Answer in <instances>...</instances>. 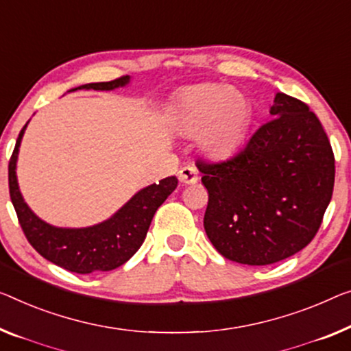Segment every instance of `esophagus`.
I'll use <instances>...</instances> for the list:
<instances>
[{
  "label": "esophagus",
  "mask_w": 351,
  "mask_h": 351,
  "mask_svg": "<svg viewBox=\"0 0 351 351\" xmlns=\"http://www.w3.org/2000/svg\"><path fill=\"white\" fill-rule=\"evenodd\" d=\"M178 176H180V181L184 182V184H195L198 181V170L192 165L182 167Z\"/></svg>",
  "instance_id": "1"
}]
</instances>
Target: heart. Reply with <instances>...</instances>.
Segmentation results:
<instances>
[{
	"instance_id": "1",
	"label": "heart",
	"mask_w": 351,
	"mask_h": 351,
	"mask_svg": "<svg viewBox=\"0 0 351 351\" xmlns=\"http://www.w3.org/2000/svg\"><path fill=\"white\" fill-rule=\"evenodd\" d=\"M250 107L243 93L216 83L186 88L178 96L171 121L182 135H198L202 149L213 158L232 154L243 142Z\"/></svg>"
}]
</instances>
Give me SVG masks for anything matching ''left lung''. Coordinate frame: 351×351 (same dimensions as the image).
Segmentation results:
<instances>
[{
	"instance_id": "left-lung-1",
	"label": "left lung",
	"mask_w": 351,
	"mask_h": 351,
	"mask_svg": "<svg viewBox=\"0 0 351 351\" xmlns=\"http://www.w3.org/2000/svg\"><path fill=\"white\" fill-rule=\"evenodd\" d=\"M268 123L230 159H198L208 191L203 226L223 257L271 265L300 252L322 226L334 189V153L317 114L277 93Z\"/></svg>"
}]
</instances>
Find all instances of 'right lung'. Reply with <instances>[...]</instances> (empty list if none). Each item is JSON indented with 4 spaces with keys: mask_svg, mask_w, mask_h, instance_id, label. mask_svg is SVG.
Wrapping results in <instances>:
<instances>
[{
    "mask_svg": "<svg viewBox=\"0 0 351 351\" xmlns=\"http://www.w3.org/2000/svg\"><path fill=\"white\" fill-rule=\"evenodd\" d=\"M129 77H119L110 82L88 83L74 90H114L124 86ZM23 129L20 130L14 153L9 160V193L17 213L19 223L28 243L45 260L61 266L71 273L90 274L94 271H112L124 265L143 244L154 213L176 189L178 180L169 176L151 184L130 198L108 221L86 228H58L49 226L31 211L19 191L15 164Z\"/></svg>",
    "mask_w": 351,
    "mask_h": 351,
    "instance_id": "obj_1",
    "label": "right lung"
}]
</instances>
